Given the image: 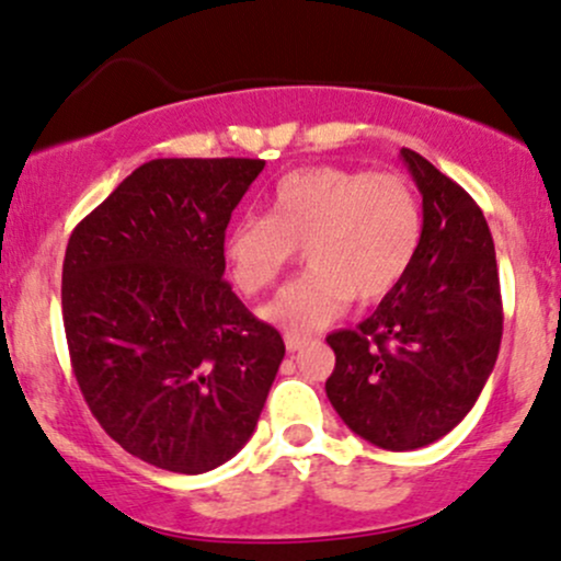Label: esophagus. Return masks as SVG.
I'll return each mask as SVG.
<instances>
[{
  "mask_svg": "<svg viewBox=\"0 0 561 561\" xmlns=\"http://www.w3.org/2000/svg\"><path fill=\"white\" fill-rule=\"evenodd\" d=\"M283 339H286V350L288 352H297L307 344V336H301V333H294V331L283 333Z\"/></svg>",
  "mask_w": 561,
  "mask_h": 561,
  "instance_id": "1",
  "label": "esophagus"
}]
</instances>
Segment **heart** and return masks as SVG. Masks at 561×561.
<instances>
[{
	"mask_svg": "<svg viewBox=\"0 0 561 561\" xmlns=\"http://www.w3.org/2000/svg\"><path fill=\"white\" fill-rule=\"evenodd\" d=\"M424 232L419 193L402 174L310 167L275 185L267 217H243L225 236V256L247 297L267 291L297 260L307 273L262 314L294 333L329 325L350 299L370 305L411 270Z\"/></svg>",
	"mask_w": 561,
	"mask_h": 561,
	"instance_id": "b5f03b06",
	"label": "heart"
}]
</instances>
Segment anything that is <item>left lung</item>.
<instances>
[{"mask_svg": "<svg viewBox=\"0 0 561 561\" xmlns=\"http://www.w3.org/2000/svg\"><path fill=\"white\" fill-rule=\"evenodd\" d=\"M402 161L424 198V232L398 286L357 329L333 331L325 394L352 432L416 450L471 411L503 333L499 264L474 198L416 150Z\"/></svg>", "mask_w": 561, "mask_h": 561, "instance_id": "8db88e82", "label": "left lung"}]
</instances>
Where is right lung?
I'll return each instance as SVG.
<instances>
[{"label": "right lung", "mask_w": 561, "mask_h": 561, "mask_svg": "<svg viewBox=\"0 0 561 561\" xmlns=\"http://www.w3.org/2000/svg\"><path fill=\"white\" fill-rule=\"evenodd\" d=\"M262 159H156L87 214L62 260L77 383L140 461L201 474L236 456L286 355L225 275L230 214Z\"/></svg>", "instance_id": "obj_1"}]
</instances>
